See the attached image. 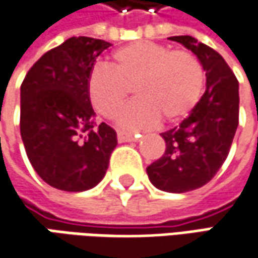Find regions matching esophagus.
<instances>
[{"mask_svg": "<svg viewBox=\"0 0 258 258\" xmlns=\"http://www.w3.org/2000/svg\"><path fill=\"white\" fill-rule=\"evenodd\" d=\"M141 135H132L129 134V132H124V131H117V141L119 142H131V141H135V139H138Z\"/></svg>", "mask_w": 258, "mask_h": 258, "instance_id": "esophagus-1", "label": "esophagus"}]
</instances>
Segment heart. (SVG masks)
I'll return each mask as SVG.
<instances>
[{
	"label": "heart",
	"mask_w": 258,
	"mask_h": 258,
	"mask_svg": "<svg viewBox=\"0 0 258 258\" xmlns=\"http://www.w3.org/2000/svg\"><path fill=\"white\" fill-rule=\"evenodd\" d=\"M109 67L96 66L89 73V99L97 113L113 119L132 87L136 100L119 114V123L132 131L151 127L159 117L165 123L181 120L203 94V66L185 50L135 41L113 51Z\"/></svg>",
	"instance_id": "1"
}]
</instances>
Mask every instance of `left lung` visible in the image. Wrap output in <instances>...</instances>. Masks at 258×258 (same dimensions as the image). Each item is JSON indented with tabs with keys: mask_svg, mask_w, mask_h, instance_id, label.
<instances>
[{
	"mask_svg": "<svg viewBox=\"0 0 258 258\" xmlns=\"http://www.w3.org/2000/svg\"><path fill=\"white\" fill-rule=\"evenodd\" d=\"M198 57L207 90L179 126L166 131L164 155L146 168L151 182L166 192L182 194L210 182L223 166L238 126V80L221 54L191 35H175Z\"/></svg>",
	"mask_w": 258,
	"mask_h": 258,
	"instance_id": "1",
	"label": "left lung"
}]
</instances>
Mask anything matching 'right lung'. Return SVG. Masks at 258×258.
Segmentation results:
<instances>
[{"mask_svg": "<svg viewBox=\"0 0 258 258\" xmlns=\"http://www.w3.org/2000/svg\"><path fill=\"white\" fill-rule=\"evenodd\" d=\"M109 45L72 37L41 55L23 80L25 152L40 178L57 189L82 192L96 186L117 145L113 127L96 122L86 86L96 57Z\"/></svg>", "mask_w": 258, "mask_h": 258, "instance_id": "1", "label": "right lung"}]
</instances>
